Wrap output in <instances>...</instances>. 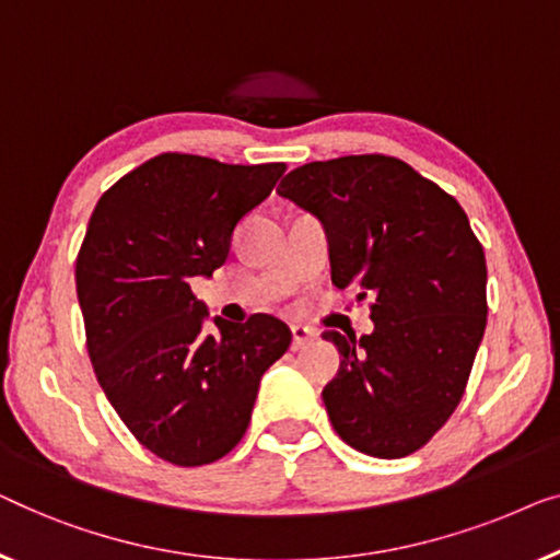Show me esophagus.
<instances>
[{
  "label": "esophagus",
  "mask_w": 560,
  "mask_h": 560,
  "mask_svg": "<svg viewBox=\"0 0 560 560\" xmlns=\"http://www.w3.org/2000/svg\"><path fill=\"white\" fill-rule=\"evenodd\" d=\"M314 340H317V332L312 327L291 325V350H302Z\"/></svg>",
  "instance_id": "1"
}]
</instances>
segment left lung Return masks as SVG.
<instances>
[{"instance_id":"8db88e82","label":"left lung","mask_w":560,"mask_h":560,"mask_svg":"<svg viewBox=\"0 0 560 560\" xmlns=\"http://www.w3.org/2000/svg\"><path fill=\"white\" fill-rule=\"evenodd\" d=\"M277 192L325 225L335 287L373 296V332H325L342 355L322 390L329 421L362 454H413L459 406L487 325L485 250L467 212L385 154L310 162Z\"/></svg>"}]
</instances>
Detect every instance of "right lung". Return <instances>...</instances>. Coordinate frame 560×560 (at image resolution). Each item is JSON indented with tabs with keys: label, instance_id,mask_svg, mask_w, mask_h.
Returning <instances> with one entry per match:
<instances>
[{
	"label": "right lung",
	"instance_id": "add662e5",
	"mask_svg": "<svg viewBox=\"0 0 560 560\" xmlns=\"http://www.w3.org/2000/svg\"><path fill=\"white\" fill-rule=\"evenodd\" d=\"M283 170L167 152L101 195L89 220L75 289L93 370L139 444L177 467L238 444L261 375L291 345L271 314L246 325L215 317L208 332L190 289L225 264L235 225Z\"/></svg>",
	"mask_w": 560,
	"mask_h": 560
}]
</instances>
